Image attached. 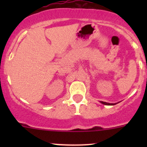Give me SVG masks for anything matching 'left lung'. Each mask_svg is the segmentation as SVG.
Here are the masks:
<instances>
[{
	"label": "left lung",
	"mask_w": 147,
	"mask_h": 147,
	"mask_svg": "<svg viewBox=\"0 0 147 147\" xmlns=\"http://www.w3.org/2000/svg\"><path fill=\"white\" fill-rule=\"evenodd\" d=\"M102 104L105 105H114V104H110V103H107V102H101Z\"/></svg>",
	"instance_id": "left-lung-1"
}]
</instances>
